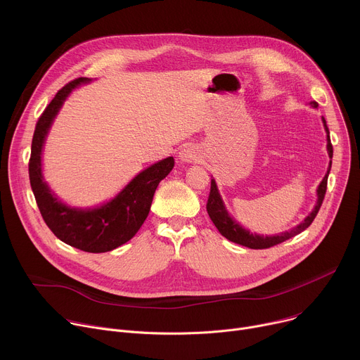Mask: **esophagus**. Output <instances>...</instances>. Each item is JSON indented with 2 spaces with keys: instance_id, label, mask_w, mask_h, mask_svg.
I'll return each instance as SVG.
<instances>
[{
  "instance_id": "obj_1",
  "label": "esophagus",
  "mask_w": 360,
  "mask_h": 360,
  "mask_svg": "<svg viewBox=\"0 0 360 360\" xmlns=\"http://www.w3.org/2000/svg\"><path fill=\"white\" fill-rule=\"evenodd\" d=\"M179 158L184 162H196L199 160V152L196 148L193 146H185L181 152H179Z\"/></svg>"
}]
</instances>
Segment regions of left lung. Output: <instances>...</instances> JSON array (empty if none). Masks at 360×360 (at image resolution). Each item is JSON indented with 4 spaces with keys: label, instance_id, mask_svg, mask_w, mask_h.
Segmentation results:
<instances>
[{
    "label": "left lung",
    "instance_id": "8db88e82",
    "mask_svg": "<svg viewBox=\"0 0 360 360\" xmlns=\"http://www.w3.org/2000/svg\"><path fill=\"white\" fill-rule=\"evenodd\" d=\"M314 105L318 107L316 102H314ZM323 124H325V128H326V132H328V152H329V158L333 157V146H332V142H330V136H329V129L326 127V121L323 118ZM330 165H332V161L329 164V169L325 175V178L322 179L319 188H318V202L315 205V210L312 211V214L307 217L300 225H297L296 228H293L292 231H288V232H283L281 235H275V236H261V235H253L250 233L249 231L243 229L240 225H238L226 212L224 203H222V199L218 193V189H217V184L215 181L212 179L211 181V192H210V196H208V202H207V211H208V215L210 218L212 219L214 225L218 228V231L221 232L222 236H225L228 240L231 242H235L238 245H242V246H246V248H250V249H266V248H271V246H275L278 243H282L285 242L286 239L303 232L307 226H309L314 219L316 218L321 207H322V202L325 199V193H326V188H328V176H329V171H330Z\"/></svg>",
    "mask_w": 360,
    "mask_h": 360
}]
</instances>
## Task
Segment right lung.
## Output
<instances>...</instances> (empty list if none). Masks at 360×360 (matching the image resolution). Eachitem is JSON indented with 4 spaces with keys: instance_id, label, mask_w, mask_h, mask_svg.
<instances>
[{
    "instance_id": "obj_1",
    "label": "right lung",
    "mask_w": 360,
    "mask_h": 360,
    "mask_svg": "<svg viewBox=\"0 0 360 360\" xmlns=\"http://www.w3.org/2000/svg\"><path fill=\"white\" fill-rule=\"evenodd\" d=\"M88 78H77L64 85L39 115L28 162L30 184L38 210L46 226L70 246L84 252L101 253L128 242L146 219L158 184L172 171L174 158L153 164L136 175L122 192L104 207L95 210H71L61 203L42 181L41 150L48 128L57 115L67 95Z\"/></svg>"
}]
</instances>
